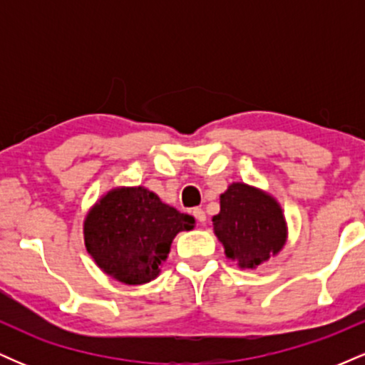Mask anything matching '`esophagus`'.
Wrapping results in <instances>:
<instances>
[{
	"label": "esophagus",
	"mask_w": 365,
	"mask_h": 365,
	"mask_svg": "<svg viewBox=\"0 0 365 365\" xmlns=\"http://www.w3.org/2000/svg\"><path fill=\"white\" fill-rule=\"evenodd\" d=\"M192 215H194V217H195L197 221H199L200 225L206 223V212H204V209L194 207V209H192Z\"/></svg>",
	"instance_id": "obj_1"
}]
</instances>
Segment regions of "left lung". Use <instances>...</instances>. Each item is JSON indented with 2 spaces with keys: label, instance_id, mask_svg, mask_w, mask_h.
I'll use <instances>...</instances> for the list:
<instances>
[{
  "label": "left lung",
  "instance_id": "1",
  "mask_svg": "<svg viewBox=\"0 0 365 365\" xmlns=\"http://www.w3.org/2000/svg\"><path fill=\"white\" fill-rule=\"evenodd\" d=\"M220 204L212 226L230 259L252 269L279 252L287 226L274 199L245 183H233L220 195Z\"/></svg>",
  "mask_w": 365,
  "mask_h": 365
}]
</instances>
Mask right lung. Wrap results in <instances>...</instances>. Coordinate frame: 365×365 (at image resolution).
<instances>
[{
	"mask_svg": "<svg viewBox=\"0 0 365 365\" xmlns=\"http://www.w3.org/2000/svg\"><path fill=\"white\" fill-rule=\"evenodd\" d=\"M192 225L194 217L163 204L145 188H116L89 212L83 238L104 273L142 284L156 278L175 235Z\"/></svg>",
	"mask_w": 365,
	"mask_h": 365,
	"instance_id": "right-lung-1",
	"label": "right lung"
}]
</instances>
